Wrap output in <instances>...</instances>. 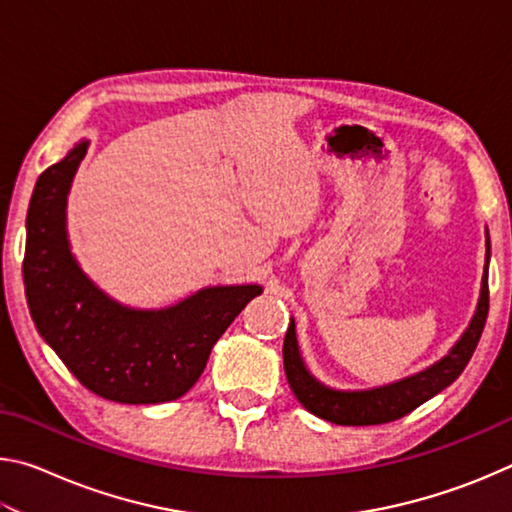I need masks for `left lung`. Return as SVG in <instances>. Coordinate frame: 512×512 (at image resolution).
Instances as JSON below:
<instances>
[{"label":"left lung","instance_id":"8db88e82","mask_svg":"<svg viewBox=\"0 0 512 512\" xmlns=\"http://www.w3.org/2000/svg\"><path fill=\"white\" fill-rule=\"evenodd\" d=\"M488 264H490V235L485 228V266L481 277V293L479 302H476L474 316L461 334L452 350H449L443 359L431 363L415 375L404 377L393 384L366 388V391H339V388L325 386L311 375L309 368L302 361V354L296 339V323H289L287 336H284V372H287L289 386L298 402L305 406L309 413L318 415L327 422L334 424H352V427H361V424H384L393 422L397 418H404L406 413L418 409L420 404L431 400L443 388H447L458 375L465 370L467 361L472 359L476 350V343L481 339V332L485 327V318H488Z\"/></svg>","mask_w":512,"mask_h":512}]
</instances>
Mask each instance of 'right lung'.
<instances>
[{"label": "right lung", "mask_w": 512, "mask_h": 512, "mask_svg": "<svg viewBox=\"0 0 512 512\" xmlns=\"http://www.w3.org/2000/svg\"><path fill=\"white\" fill-rule=\"evenodd\" d=\"M88 146L76 142L33 189L22 264L31 318L88 391L121 404L178 400L201 377L214 343L264 289L205 287L162 309L121 305L101 291L67 239V196Z\"/></svg>", "instance_id": "right-lung-1"}]
</instances>
